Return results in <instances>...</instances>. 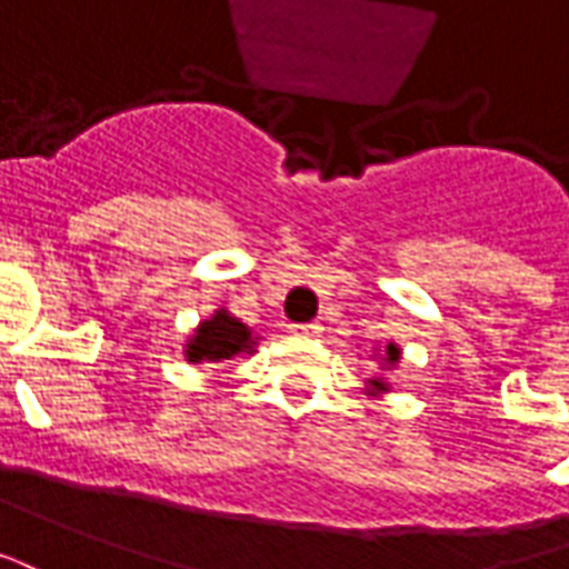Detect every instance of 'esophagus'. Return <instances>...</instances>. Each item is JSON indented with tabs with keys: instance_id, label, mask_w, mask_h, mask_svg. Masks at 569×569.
Returning <instances> with one entry per match:
<instances>
[{
	"instance_id": "34e87169",
	"label": "esophagus",
	"mask_w": 569,
	"mask_h": 569,
	"mask_svg": "<svg viewBox=\"0 0 569 569\" xmlns=\"http://www.w3.org/2000/svg\"><path fill=\"white\" fill-rule=\"evenodd\" d=\"M290 333L300 336V339H315L321 333V325H290Z\"/></svg>"
}]
</instances>
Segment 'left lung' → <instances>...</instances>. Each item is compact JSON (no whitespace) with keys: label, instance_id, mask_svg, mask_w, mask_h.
Instances as JSON below:
<instances>
[{"label":"left lung","instance_id":"left-lung-1","mask_svg":"<svg viewBox=\"0 0 569 569\" xmlns=\"http://www.w3.org/2000/svg\"><path fill=\"white\" fill-rule=\"evenodd\" d=\"M400 346L397 342H388V346L381 348V355H379V367L381 370H397L400 367ZM391 391V385H388V379L385 376H372V379H367V393L370 397H381V393H388Z\"/></svg>","mask_w":569,"mask_h":569}]
</instances>
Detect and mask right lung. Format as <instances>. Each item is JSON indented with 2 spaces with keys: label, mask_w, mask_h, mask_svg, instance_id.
<instances>
[{
  "label": "right lung",
  "mask_w": 569,
  "mask_h": 569,
  "mask_svg": "<svg viewBox=\"0 0 569 569\" xmlns=\"http://www.w3.org/2000/svg\"><path fill=\"white\" fill-rule=\"evenodd\" d=\"M257 336L248 325H242L227 309H214L211 318L199 321L197 330L184 342V360L188 363H221V360L254 355Z\"/></svg>",
  "instance_id": "obj_1"
}]
</instances>
